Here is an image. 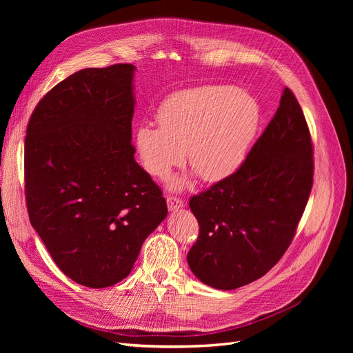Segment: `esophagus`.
Masks as SVG:
<instances>
[{"instance_id": "34e87169", "label": "esophagus", "mask_w": 353, "mask_h": 353, "mask_svg": "<svg viewBox=\"0 0 353 353\" xmlns=\"http://www.w3.org/2000/svg\"><path fill=\"white\" fill-rule=\"evenodd\" d=\"M165 200H167V206H169V210H172V212H176L184 206V201L176 196H167Z\"/></svg>"}]
</instances>
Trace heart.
Instances as JSON below:
<instances>
[{"label": "heart", "mask_w": 353, "mask_h": 353, "mask_svg": "<svg viewBox=\"0 0 353 353\" xmlns=\"http://www.w3.org/2000/svg\"><path fill=\"white\" fill-rule=\"evenodd\" d=\"M159 127L144 124L134 134L143 169L165 179L186 159L201 180L217 183L230 177L245 161L259 124V105L252 96L230 85L209 84L181 90L157 110ZM188 177L170 181L174 190Z\"/></svg>", "instance_id": "b5f03b06"}]
</instances>
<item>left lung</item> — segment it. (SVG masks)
<instances>
[{"mask_svg": "<svg viewBox=\"0 0 353 353\" xmlns=\"http://www.w3.org/2000/svg\"><path fill=\"white\" fill-rule=\"evenodd\" d=\"M313 184V145L290 88L246 160L193 196L199 237L188 254L200 282L220 290L266 274L290 246Z\"/></svg>", "mask_w": 353, "mask_h": 353, "instance_id": "left-lung-1", "label": "left lung"}]
</instances>
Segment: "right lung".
<instances>
[{
    "mask_svg": "<svg viewBox=\"0 0 353 353\" xmlns=\"http://www.w3.org/2000/svg\"><path fill=\"white\" fill-rule=\"evenodd\" d=\"M133 64L84 68L34 108L24 147L31 226L70 279L107 288L132 272L167 216L161 189L134 160Z\"/></svg>",
    "mask_w": 353,
    "mask_h": 353,
    "instance_id": "right-lung-1",
    "label": "right lung"
}]
</instances>
